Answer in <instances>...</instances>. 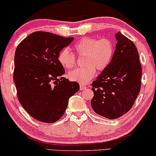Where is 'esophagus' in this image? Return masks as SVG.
I'll list each match as a JSON object with an SVG mask.
<instances>
[{"label": "esophagus", "mask_w": 156, "mask_h": 156, "mask_svg": "<svg viewBox=\"0 0 156 156\" xmlns=\"http://www.w3.org/2000/svg\"><path fill=\"white\" fill-rule=\"evenodd\" d=\"M86 86H85L84 85H83V84H80V90H84V89H86Z\"/></svg>", "instance_id": "obj_1"}]
</instances>
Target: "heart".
Wrapping results in <instances>:
<instances>
[{
  "label": "heart",
  "mask_w": 156,
  "mask_h": 156,
  "mask_svg": "<svg viewBox=\"0 0 156 156\" xmlns=\"http://www.w3.org/2000/svg\"><path fill=\"white\" fill-rule=\"evenodd\" d=\"M74 50L79 56L84 55L83 68H75L68 73L70 80L84 84L95 75L96 69L104 71L108 67L113 59L115 46L113 41L107 38L83 37L74 45ZM58 61L63 68H72L75 64L76 58L68 48H63L58 55Z\"/></svg>",
  "instance_id": "1"
}]
</instances>
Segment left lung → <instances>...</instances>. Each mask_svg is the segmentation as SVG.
<instances>
[{
    "mask_svg": "<svg viewBox=\"0 0 156 156\" xmlns=\"http://www.w3.org/2000/svg\"><path fill=\"white\" fill-rule=\"evenodd\" d=\"M111 64L92 83L91 106L97 114L110 119L126 113L141 88L142 66L137 48L121 32Z\"/></svg>",
    "mask_w": 156,
    "mask_h": 156,
    "instance_id": "1",
    "label": "left lung"
}]
</instances>
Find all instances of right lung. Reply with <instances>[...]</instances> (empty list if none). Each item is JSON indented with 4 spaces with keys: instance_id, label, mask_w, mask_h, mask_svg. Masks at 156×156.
<instances>
[{
    "instance_id": "right-lung-1",
    "label": "right lung",
    "mask_w": 156,
    "mask_h": 156,
    "mask_svg": "<svg viewBox=\"0 0 156 156\" xmlns=\"http://www.w3.org/2000/svg\"><path fill=\"white\" fill-rule=\"evenodd\" d=\"M73 37L46 32L32 33L20 42L14 56V82L19 101L33 118L54 123L64 114L80 85L63 77L58 55Z\"/></svg>"
}]
</instances>
